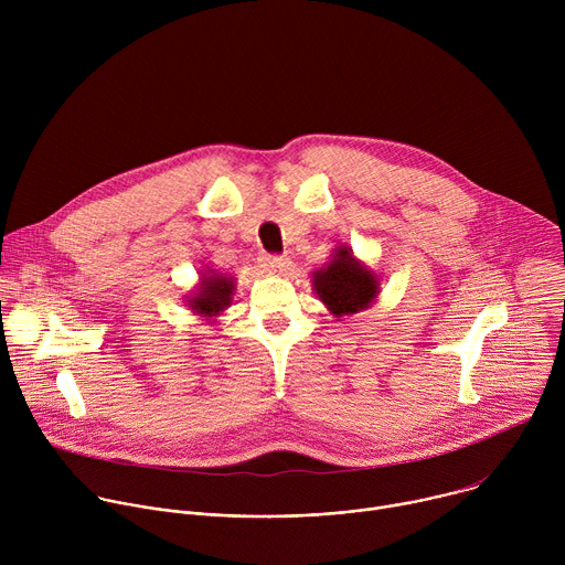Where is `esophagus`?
Instances as JSON below:
<instances>
[{
	"label": "esophagus",
	"mask_w": 565,
	"mask_h": 565,
	"mask_svg": "<svg viewBox=\"0 0 565 565\" xmlns=\"http://www.w3.org/2000/svg\"><path fill=\"white\" fill-rule=\"evenodd\" d=\"M264 268L273 275H284L290 268V262H288V257H281V255H266Z\"/></svg>",
	"instance_id": "1"
}]
</instances>
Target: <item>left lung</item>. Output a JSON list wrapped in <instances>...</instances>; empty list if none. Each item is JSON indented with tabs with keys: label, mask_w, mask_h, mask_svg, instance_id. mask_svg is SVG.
<instances>
[{
	"label": "left lung",
	"mask_w": 565,
	"mask_h": 565,
	"mask_svg": "<svg viewBox=\"0 0 565 565\" xmlns=\"http://www.w3.org/2000/svg\"><path fill=\"white\" fill-rule=\"evenodd\" d=\"M312 288L335 317H344L369 308L380 292V281L349 246H338L331 264L312 275Z\"/></svg>",
	"instance_id": "obj_1"
}]
</instances>
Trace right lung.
Instances as JSON below:
<instances>
[{
    "instance_id": "1",
    "label": "right lung",
    "mask_w": 565,
    "mask_h": 565,
    "mask_svg": "<svg viewBox=\"0 0 565 565\" xmlns=\"http://www.w3.org/2000/svg\"><path fill=\"white\" fill-rule=\"evenodd\" d=\"M232 295H234V279L207 270V273H201L199 288L196 292L190 295L188 306L192 308V312L201 317H216L232 303Z\"/></svg>"
}]
</instances>
